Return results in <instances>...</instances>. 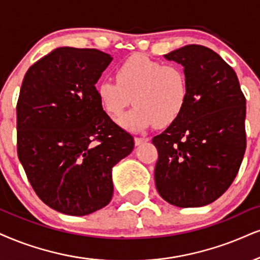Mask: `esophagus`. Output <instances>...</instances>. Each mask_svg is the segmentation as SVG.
<instances>
[{
	"instance_id": "obj_1",
	"label": "esophagus",
	"mask_w": 260,
	"mask_h": 260,
	"mask_svg": "<svg viewBox=\"0 0 260 260\" xmlns=\"http://www.w3.org/2000/svg\"><path fill=\"white\" fill-rule=\"evenodd\" d=\"M148 141H149L148 137H135V145L140 146V145H142V143L148 142Z\"/></svg>"
}]
</instances>
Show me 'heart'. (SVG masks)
Returning <instances> with one entry per match:
<instances>
[{
	"label": "heart",
	"mask_w": 260,
	"mask_h": 260,
	"mask_svg": "<svg viewBox=\"0 0 260 260\" xmlns=\"http://www.w3.org/2000/svg\"><path fill=\"white\" fill-rule=\"evenodd\" d=\"M117 82L104 78L96 86L102 108L111 117H119L127 106L133 110L119 123L130 131H143L150 125L168 126L183 113L189 99V83L184 70L162 65L147 56H131L115 70Z\"/></svg>",
	"instance_id": "b5f03b06"
}]
</instances>
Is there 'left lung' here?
I'll list each match as a JSON object with an SVG mask.
<instances>
[{"instance_id":"1","label":"left lung","mask_w":260,"mask_h":260,"mask_svg":"<svg viewBox=\"0 0 260 260\" xmlns=\"http://www.w3.org/2000/svg\"><path fill=\"white\" fill-rule=\"evenodd\" d=\"M183 66L189 99L183 113L153 137L156 190L169 204L213 203L238 175L246 150V99L234 70L210 48L189 44L166 54Z\"/></svg>"}]
</instances>
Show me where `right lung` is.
I'll return each mask as SVG.
<instances>
[{
  "label": "right lung",
  "instance_id": "add662e5",
  "mask_svg": "<svg viewBox=\"0 0 260 260\" xmlns=\"http://www.w3.org/2000/svg\"><path fill=\"white\" fill-rule=\"evenodd\" d=\"M113 60L98 49L56 48L35 62L17 104L18 156L38 198L85 216L110 204L112 169L134 137L100 105L95 84Z\"/></svg>",
  "mask_w": 260,
  "mask_h": 260
}]
</instances>
